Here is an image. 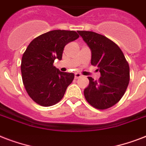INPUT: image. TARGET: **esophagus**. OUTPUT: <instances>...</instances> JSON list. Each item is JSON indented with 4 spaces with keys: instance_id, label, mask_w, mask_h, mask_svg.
Wrapping results in <instances>:
<instances>
[{
    "instance_id": "esophagus-1",
    "label": "esophagus",
    "mask_w": 146,
    "mask_h": 146,
    "mask_svg": "<svg viewBox=\"0 0 146 146\" xmlns=\"http://www.w3.org/2000/svg\"><path fill=\"white\" fill-rule=\"evenodd\" d=\"M81 76H82V75H81L80 73H75V79H79V78H80Z\"/></svg>"
}]
</instances>
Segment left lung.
<instances>
[{
    "mask_svg": "<svg viewBox=\"0 0 146 146\" xmlns=\"http://www.w3.org/2000/svg\"><path fill=\"white\" fill-rule=\"evenodd\" d=\"M92 51L91 64L98 67V81L88 77L84 90L86 99L99 110L108 109L123 96L129 82V66L122 50L104 35L89 31H78Z\"/></svg>",
    "mask_w": 146,
    "mask_h": 146,
    "instance_id": "1",
    "label": "left lung"
}]
</instances>
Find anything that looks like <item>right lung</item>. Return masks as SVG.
I'll list each match as a JSON object with an SVG mask.
<instances>
[{
  "label": "right lung",
  "instance_id": "1",
  "mask_svg": "<svg viewBox=\"0 0 146 146\" xmlns=\"http://www.w3.org/2000/svg\"><path fill=\"white\" fill-rule=\"evenodd\" d=\"M80 37L76 32L53 30L30 42L21 61L22 79L29 97L39 105L52 106L63 98L73 82V73H64L53 64L62 59L65 45Z\"/></svg>",
  "mask_w": 146,
  "mask_h": 146
}]
</instances>
